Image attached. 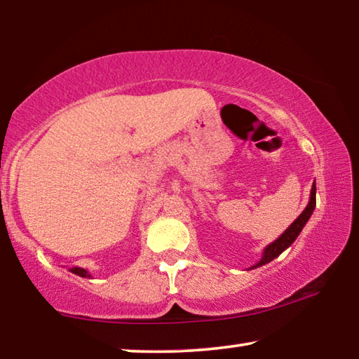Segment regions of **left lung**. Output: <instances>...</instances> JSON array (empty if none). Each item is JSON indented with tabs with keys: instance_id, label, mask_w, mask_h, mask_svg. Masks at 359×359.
<instances>
[{
	"instance_id": "obj_1",
	"label": "left lung",
	"mask_w": 359,
	"mask_h": 359,
	"mask_svg": "<svg viewBox=\"0 0 359 359\" xmlns=\"http://www.w3.org/2000/svg\"><path fill=\"white\" fill-rule=\"evenodd\" d=\"M315 194H317V187L315 184L312 185V190H311V198H309V204L306 205V209L302 210V214L296 218V220L290 224V226L283 231V234L278 236V238L271 242L269 245H267L263 255H261V258L257 264H253L248 267V269H255V267H259V266H264L267 263H271L272 259L277 258L278 255L282 252L287 250V248L293 244V242L297 239V236L301 234L302 228L306 226V223L309 222V218L312 217L313 210H315V204H317V199H315Z\"/></svg>"
}]
</instances>
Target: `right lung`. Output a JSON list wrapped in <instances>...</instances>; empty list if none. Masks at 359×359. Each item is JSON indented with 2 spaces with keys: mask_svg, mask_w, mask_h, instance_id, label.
Segmentation results:
<instances>
[{
  "mask_svg": "<svg viewBox=\"0 0 359 359\" xmlns=\"http://www.w3.org/2000/svg\"><path fill=\"white\" fill-rule=\"evenodd\" d=\"M69 272H72V274H76V276H79V277L92 278V276L88 274V271H85L83 267H69Z\"/></svg>",
  "mask_w": 359,
  "mask_h": 359,
  "instance_id": "obj_1",
  "label": "right lung"
}]
</instances>
